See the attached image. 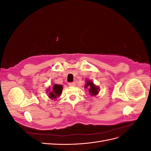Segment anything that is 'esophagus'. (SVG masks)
I'll use <instances>...</instances> for the list:
<instances>
[{
  "label": "esophagus",
  "mask_w": 151,
  "mask_h": 151,
  "mask_svg": "<svg viewBox=\"0 0 151 151\" xmlns=\"http://www.w3.org/2000/svg\"><path fill=\"white\" fill-rule=\"evenodd\" d=\"M68 85L69 86H76V83H74V82H73V83H69L68 84Z\"/></svg>",
  "instance_id": "obj_1"
}]
</instances>
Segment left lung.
Instances as JSON below:
<instances>
[{"mask_svg":"<svg viewBox=\"0 0 151 151\" xmlns=\"http://www.w3.org/2000/svg\"><path fill=\"white\" fill-rule=\"evenodd\" d=\"M84 88H89V93L91 96H96L99 93V91H100L99 87L96 86L93 82L91 80H86Z\"/></svg>","mask_w":151,"mask_h":151,"instance_id":"1","label":"left lung"}]
</instances>
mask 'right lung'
<instances>
[{"label":"right lung","mask_w":151,"mask_h":151,"mask_svg":"<svg viewBox=\"0 0 151 151\" xmlns=\"http://www.w3.org/2000/svg\"><path fill=\"white\" fill-rule=\"evenodd\" d=\"M50 87L47 90V93L48 96V98L52 99H56L61 95L62 92L63 86L60 84H54L52 89H50Z\"/></svg>","instance_id":"add662e5"}]
</instances>
